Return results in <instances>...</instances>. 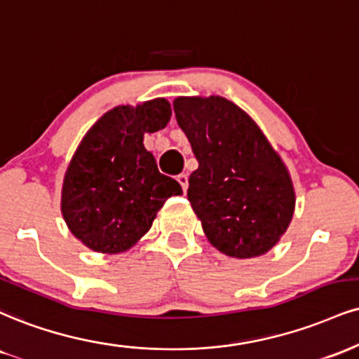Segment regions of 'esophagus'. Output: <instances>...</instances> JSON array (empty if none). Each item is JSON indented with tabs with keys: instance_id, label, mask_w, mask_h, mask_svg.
Wrapping results in <instances>:
<instances>
[{
	"instance_id": "1",
	"label": "esophagus",
	"mask_w": 359,
	"mask_h": 359,
	"mask_svg": "<svg viewBox=\"0 0 359 359\" xmlns=\"http://www.w3.org/2000/svg\"><path fill=\"white\" fill-rule=\"evenodd\" d=\"M177 182L182 185V191H184V192L187 191V185H189V177H187V174L177 175Z\"/></svg>"
}]
</instances>
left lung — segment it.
<instances>
[{
    "mask_svg": "<svg viewBox=\"0 0 359 359\" xmlns=\"http://www.w3.org/2000/svg\"><path fill=\"white\" fill-rule=\"evenodd\" d=\"M174 111L198 162L187 197L207 241L236 259L269 252L294 215L286 163L259 125L227 98L177 97Z\"/></svg>",
    "mask_w": 359,
    "mask_h": 359,
    "instance_id": "1",
    "label": "left lung"
}]
</instances>
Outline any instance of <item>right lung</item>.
Instances as JSON below:
<instances>
[{
	"instance_id": "add662e5",
	"label": "right lung",
	"mask_w": 359,
	"mask_h": 359,
	"mask_svg": "<svg viewBox=\"0 0 359 359\" xmlns=\"http://www.w3.org/2000/svg\"><path fill=\"white\" fill-rule=\"evenodd\" d=\"M170 116L165 98L118 105L81 138L63 177L62 215L88 249L120 254L133 248L167 198L182 194L144 147L145 133L162 130Z\"/></svg>"
}]
</instances>
